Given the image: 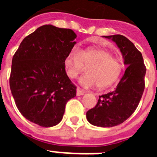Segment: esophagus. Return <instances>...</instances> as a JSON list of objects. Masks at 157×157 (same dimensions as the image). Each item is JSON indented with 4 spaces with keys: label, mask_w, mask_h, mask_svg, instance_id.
Listing matches in <instances>:
<instances>
[{
    "label": "esophagus",
    "mask_w": 157,
    "mask_h": 157,
    "mask_svg": "<svg viewBox=\"0 0 157 157\" xmlns=\"http://www.w3.org/2000/svg\"><path fill=\"white\" fill-rule=\"evenodd\" d=\"M84 94H85V92H84L83 90H82L81 89L77 88V90H76V95L82 96V95H84Z\"/></svg>",
    "instance_id": "obj_1"
}]
</instances>
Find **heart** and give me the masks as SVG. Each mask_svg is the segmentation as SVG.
<instances>
[{"mask_svg":"<svg viewBox=\"0 0 157 157\" xmlns=\"http://www.w3.org/2000/svg\"><path fill=\"white\" fill-rule=\"evenodd\" d=\"M67 74L75 78L87 67V73L79 78L80 85L86 88H106L119 78L123 63L112 52L99 47H90L80 50L73 47L65 58Z\"/></svg>","mask_w":157,"mask_h":157,"instance_id":"obj_1","label":"heart"}]
</instances>
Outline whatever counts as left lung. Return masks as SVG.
Returning a JSON list of instances; mask_svg holds the SVG:
<instances>
[{"mask_svg":"<svg viewBox=\"0 0 157 157\" xmlns=\"http://www.w3.org/2000/svg\"><path fill=\"white\" fill-rule=\"evenodd\" d=\"M103 37L116 42L127 69L114 91L99 96L86 119L94 126L112 127L127 120L137 109L145 89L146 68L141 53L128 38L120 34Z\"/></svg>","mask_w":157,"mask_h":157,"instance_id":"obj_1","label":"left lung"}]
</instances>
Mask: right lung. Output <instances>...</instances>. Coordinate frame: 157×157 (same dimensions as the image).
I'll return each instance as SVG.
<instances>
[{
	"label": "right lung",
	"mask_w": 157,
	"mask_h": 157,
	"mask_svg": "<svg viewBox=\"0 0 157 157\" xmlns=\"http://www.w3.org/2000/svg\"><path fill=\"white\" fill-rule=\"evenodd\" d=\"M71 29L44 25L23 40L12 58L10 89L16 107L32 123L44 127L62 120L76 87L65 71L67 54L76 44Z\"/></svg>",
	"instance_id": "right-lung-1"
}]
</instances>
